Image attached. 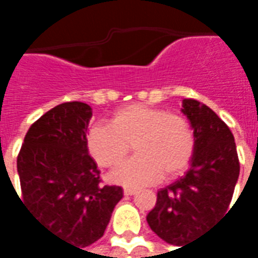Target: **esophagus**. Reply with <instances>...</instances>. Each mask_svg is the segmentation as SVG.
Returning a JSON list of instances; mask_svg holds the SVG:
<instances>
[{
  "label": "esophagus",
  "mask_w": 258,
  "mask_h": 258,
  "mask_svg": "<svg viewBox=\"0 0 258 258\" xmlns=\"http://www.w3.org/2000/svg\"><path fill=\"white\" fill-rule=\"evenodd\" d=\"M123 192L125 196H131V195L137 194V189H134V188H124Z\"/></svg>",
  "instance_id": "obj_1"
}]
</instances>
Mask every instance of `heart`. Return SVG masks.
<instances>
[{"label": "heart", "mask_w": 258, "mask_h": 258, "mask_svg": "<svg viewBox=\"0 0 258 258\" xmlns=\"http://www.w3.org/2000/svg\"><path fill=\"white\" fill-rule=\"evenodd\" d=\"M131 145L137 156L121 163L110 178L124 186H142L182 173L194 157L196 140L185 116L144 103L118 109L109 124H95L87 134L88 152L102 167L117 166Z\"/></svg>", "instance_id": "1"}]
</instances>
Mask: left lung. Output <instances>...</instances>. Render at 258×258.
I'll use <instances>...</instances> for the list:
<instances>
[{
  "mask_svg": "<svg viewBox=\"0 0 258 258\" xmlns=\"http://www.w3.org/2000/svg\"><path fill=\"white\" fill-rule=\"evenodd\" d=\"M182 107L196 140L190 168L182 178L157 192L156 205L146 217L152 231L175 246L189 243L225 214L240 170L236 144L227 124L195 99H184Z\"/></svg>",
  "mask_w": 258,
  "mask_h": 258,
  "instance_id": "left-lung-1",
  "label": "left lung"
}]
</instances>
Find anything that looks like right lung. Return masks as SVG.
I'll return each instance as SVG.
<instances>
[{
	"label": "right lung",
	"mask_w": 258,
	"mask_h": 258,
	"mask_svg": "<svg viewBox=\"0 0 258 258\" xmlns=\"http://www.w3.org/2000/svg\"><path fill=\"white\" fill-rule=\"evenodd\" d=\"M91 116L83 102L52 107L31 124L18 155L26 209L47 231L81 250L103 236L123 198L120 186L101 184V171L88 155Z\"/></svg>",
	"instance_id": "obj_1"
}]
</instances>
